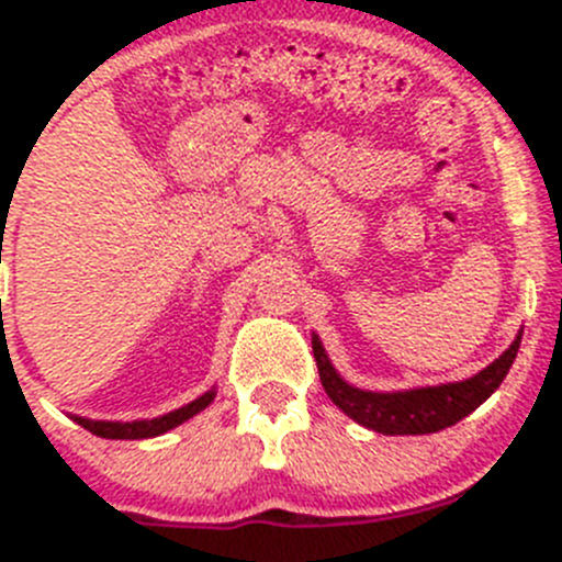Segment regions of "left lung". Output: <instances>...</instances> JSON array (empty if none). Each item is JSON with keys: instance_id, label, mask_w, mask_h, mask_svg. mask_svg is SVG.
I'll use <instances>...</instances> for the list:
<instances>
[{"instance_id": "1", "label": "left lung", "mask_w": 562, "mask_h": 562, "mask_svg": "<svg viewBox=\"0 0 562 562\" xmlns=\"http://www.w3.org/2000/svg\"><path fill=\"white\" fill-rule=\"evenodd\" d=\"M520 349V335L495 362H490L484 371L464 382H448V385H434V389L396 391V394H374V391H360L349 382H342L340 374L331 369L329 357L317 337H312V351L317 360V374L324 382L326 394L337 408L362 428H371L385 436H419L445 430L456 422L473 414L486 396L493 394L504 382L506 371L515 362Z\"/></svg>"}]
</instances>
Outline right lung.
I'll list each match as a JSON object with an SVG mask.
<instances>
[{"label": "right lung", "mask_w": 562, "mask_h": 562, "mask_svg": "<svg viewBox=\"0 0 562 562\" xmlns=\"http://www.w3.org/2000/svg\"><path fill=\"white\" fill-rule=\"evenodd\" d=\"M213 396L216 394H213V391H207V394H202L200 400H193L191 405H186V408H180V411H171V414L160 416V419L95 422V419H81V416H76V422L81 425V428H87L89 434L103 436V439H151V436H160V434H166V430L182 425V422L191 419L193 414H200L202 408H207V405H211Z\"/></svg>", "instance_id": "right-lung-1"}]
</instances>
